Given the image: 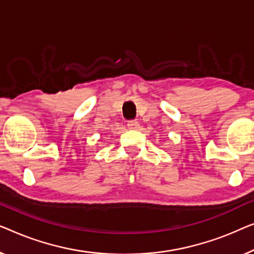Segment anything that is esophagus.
<instances>
[{"mask_svg":"<svg viewBox=\"0 0 254 254\" xmlns=\"http://www.w3.org/2000/svg\"><path fill=\"white\" fill-rule=\"evenodd\" d=\"M127 127L131 128V130H137V128L139 127V122L137 120L127 121Z\"/></svg>","mask_w":254,"mask_h":254,"instance_id":"obj_1","label":"esophagus"}]
</instances>
